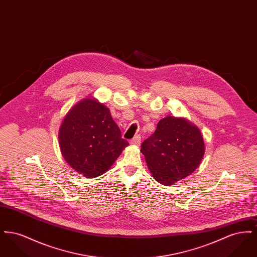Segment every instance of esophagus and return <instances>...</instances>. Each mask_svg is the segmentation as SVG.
I'll list each match as a JSON object with an SVG mask.
<instances>
[{"label":"esophagus","instance_id":"34e87169","mask_svg":"<svg viewBox=\"0 0 257 257\" xmlns=\"http://www.w3.org/2000/svg\"><path fill=\"white\" fill-rule=\"evenodd\" d=\"M141 141H142V138L140 135H137L136 137H134V139H132L130 141V144L133 145V146H140L141 145Z\"/></svg>","mask_w":257,"mask_h":257}]
</instances>
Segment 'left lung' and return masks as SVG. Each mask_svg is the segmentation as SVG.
I'll return each instance as SVG.
<instances>
[{
  "label": "left lung",
  "instance_id": "1",
  "mask_svg": "<svg viewBox=\"0 0 257 257\" xmlns=\"http://www.w3.org/2000/svg\"><path fill=\"white\" fill-rule=\"evenodd\" d=\"M200 130L183 117L161 119L156 131L143 144L148 169L154 179L171 186L196 171L204 155Z\"/></svg>",
  "mask_w": 257,
  "mask_h": 257
}]
</instances>
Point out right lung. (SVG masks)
Here are the masks:
<instances>
[{
  "instance_id": "obj_1",
  "label": "right lung",
  "mask_w": 257,
  "mask_h": 257,
  "mask_svg": "<svg viewBox=\"0 0 257 257\" xmlns=\"http://www.w3.org/2000/svg\"><path fill=\"white\" fill-rule=\"evenodd\" d=\"M61 154L81 175H102L129 143L113 121L110 110L95 98L78 102L65 115L59 131Z\"/></svg>"
}]
</instances>
